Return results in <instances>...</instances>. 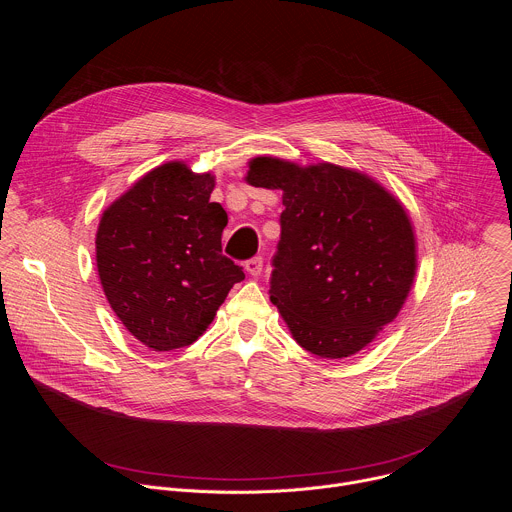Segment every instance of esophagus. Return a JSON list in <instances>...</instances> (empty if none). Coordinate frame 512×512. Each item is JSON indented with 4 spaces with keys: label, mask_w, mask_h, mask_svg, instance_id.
I'll list each match as a JSON object with an SVG mask.
<instances>
[{
    "label": "esophagus",
    "mask_w": 512,
    "mask_h": 512,
    "mask_svg": "<svg viewBox=\"0 0 512 512\" xmlns=\"http://www.w3.org/2000/svg\"><path fill=\"white\" fill-rule=\"evenodd\" d=\"M245 269H247V273L253 275V277L261 275V271H263V257H261V255H255V257H251V259H247V261H245Z\"/></svg>",
    "instance_id": "obj_1"
}]
</instances>
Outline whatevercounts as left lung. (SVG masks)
<instances>
[{"label": "left lung", "mask_w": 512, "mask_h": 512, "mask_svg": "<svg viewBox=\"0 0 512 512\" xmlns=\"http://www.w3.org/2000/svg\"><path fill=\"white\" fill-rule=\"evenodd\" d=\"M247 182L283 190L271 302L308 352L344 358L395 320L415 277V237L399 200L369 176L255 158Z\"/></svg>", "instance_id": "obj_1"}]
</instances>
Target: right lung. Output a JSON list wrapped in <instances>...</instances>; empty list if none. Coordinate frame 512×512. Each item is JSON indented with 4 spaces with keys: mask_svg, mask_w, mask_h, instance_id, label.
I'll list each match as a JSON object with an SVG mask.
<instances>
[{
    "mask_svg": "<svg viewBox=\"0 0 512 512\" xmlns=\"http://www.w3.org/2000/svg\"><path fill=\"white\" fill-rule=\"evenodd\" d=\"M214 178L170 162L137 180L105 212L97 269L123 326L158 352L192 344L214 320L243 267L223 255L227 212Z\"/></svg>",
    "mask_w": 512,
    "mask_h": 512,
    "instance_id": "right-lung-1",
    "label": "right lung"
}]
</instances>
